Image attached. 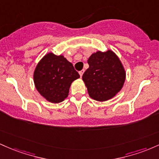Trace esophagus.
Listing matches in <instances>:
<instances>
[{"label": "esophagus", "mask_w": 159, "mask_h": 159, "mask_svg": "<svg viewBox=\"0 0 159 159\" xmlns=\"http://www.w3.org/2000/svg\"><path fill=\"white\" fill-rule=\"evenodd\" d=\"M83 73H84V70H81V71H80L79 72V74H80V76H83Z\"/></svg>", "instance_id": "1"}]
</instances>
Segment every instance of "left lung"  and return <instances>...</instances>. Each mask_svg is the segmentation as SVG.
Segmentation results:
<instances>
[{"label": "left lung", "instance_id": "1", "mask_svg": "<svg viewBox=\"0 0 159 159\" xmlns=\"http://www.w3.org/2000/svg\"><path fill=\"white\" fill-rule=\"evenodd\" d=\"M88 64L83 80L89 96L98 101L113 98L125 80V70L119 57L111 50L98 51L89 57Z\"/></svg>", "mask_w": 159, "mask_h": 159}]
</instances>
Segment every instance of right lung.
<instances>
[{"label":"right lung","mask_w":159,"mask_h":159,"mask_svg":"<svg viewBox=\"0 0 159 159\" xmlns=\"http://www.w3.org/2000/svg\"><path fill=\"white\" fill-rule=\"evenodd\" d=\"M80 74L63 56L49 52L37 64L34 72L35 87L44 98L60 103L68 96L70 85Z\"/></svg>","instance_id":"1"}]
</instances>
